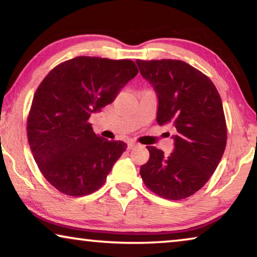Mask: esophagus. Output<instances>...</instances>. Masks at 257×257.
<instances>
[{
    "mask_svg": "<svg viewBox=\"0 0 257 257\" xmlns=\"http://www.w3.org/2000/svg\"><path fill=\"white\" fill-rule=\"evenodd\" d=\"M137 146H139L138 143H135V142L128 143V149L129 150H133V149H135V147H137Z\"/></svg>",
    "mask_w": 257,
    "mask_h": 257,
    "instance_id": "34e87169",
    "label": "esophagus"
}]
</instances>
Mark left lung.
Returning <instances> with one entry per match:
<instances>
[{
  "instance_id": "8db88e82",
  "label": "left lung",
  "mask_w": 257,
  "mask_h": 257,
  "mask_svg": "<svg viewBox=\"0 0 257 257\" xmlns=\"http://www.w3.org/2000/svg\"><path fill=\"white\" fill-rule=\"evenodd\" d=\"M136 63L158 95V123H172L177 130L170 155L146 146L150 160L139 172L147 188L159 196L187 198L206 184L223 155L227 124L221 97L210 78L184 61Z\"/></svg>"
}]
</instances>
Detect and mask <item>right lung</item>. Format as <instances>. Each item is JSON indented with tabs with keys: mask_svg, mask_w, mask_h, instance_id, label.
<instances>
[{
	"mask_svg": "<svg viewBox=\"0 0 257 257\" xmlns=\"http://www.w3.org/2000/svg\"><path fill=\"white\" fill-rule=\"evenodd\" d=\"M138 73L132 60L77 56L49 72L34 95L27 136L43 176L61 193L85 196L104 185L127 144L93 132V113Z\"/></svg>",
	"mask_w": 257,
	"mask_h": 257,
	"instance_id": "add662e5",
	"label": "right lung"
}]
</instances>
